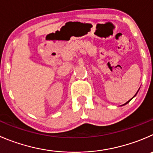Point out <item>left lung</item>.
<instances>
[{"label":"left lung","instance_id":"obj_1","mask_svg":"<svg viewBox=\"0 0 153 153\" xmlns=\"http://www.w3.org/2000/svg\"><path fill=\"white\" fill-rule=\"evenodd\" d=\"M139 90H140V88H139V89H138V90H137V93H136V94H135V95H134V96H133V97H132V98H131V99H130V100H128V102H126V103H125V104H123V105H121V106H123V105H126V104H128V102H130V101H131V99H133V98H134V96H136V95H137V93H138Z\"/></svg>","mask_w":153,"mask_h":153}]
</instances>
